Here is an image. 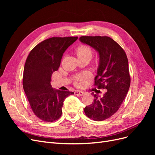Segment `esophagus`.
<instances>
[{
	"instance_id": "obj_1",
	"label": "esophagus",
	"mask_w": 155,
	"mask_h": 155,
	"mask_svg": "<svg viewBox=\"0 0 155 155\" xmlns=\"http://www.w3.org/2000/svg\"><path fill=\"white\" fill-rule=\"evenodd\" d=\"M74 94L76 95H78V96H83L85 94V92H83V91H76L74 92Z\"/></svg>"
}]
</instances>
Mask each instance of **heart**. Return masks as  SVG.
Instances as JSON below:
<instances>
[{
	"label": "heart",
	"mask_w": 155,
	"mask_h": 155,
	"mask_svg": "<svg viewBox=\"0 0 155 155\" xmlns=\"http://www.w3.org/2000/svg\"><path fill=\"white\" fill-rule=\"evenodd\" d=\"M76 53L78 57H83V56H91L92 55V50L86 45H81L77 49ZM85 78V75L84 74H79L76 76L74 78L75 82L78 85H80L82 83L83 79Z\"/></svg>",
	"instance_id": "b5f03b06"
}]
</instances>
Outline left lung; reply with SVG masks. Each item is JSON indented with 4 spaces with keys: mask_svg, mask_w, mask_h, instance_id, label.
<instances>
[{
    "mask_svg": "<svg viewBox=\"0 0 155 155\" xmlns=\"http://www.w3.org/2000/svg\"><path fill=\"white\" fill-rule=\"evenodd\" d=\"M81 43L90 46L99 55L94 85L106 89L101 97L93 92L92 104L84 111L89 118L103 121L118 110L128 92L130 83L129 63L125 51L109 37L82 36Z\"/></svg>",
    "mask_w": 155,
    "mask_h": 155,
    "instance_id": "left-lung-1",
    "label": "left lung"
}]
</instances>
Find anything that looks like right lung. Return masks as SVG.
<instances>
[{
    "label": "right lung",
    "mask_w": 155,
    "mask_h": 155,
    "mask_svg": "<svg viewBox=\"0 0 155 155\" xmlns=\"http://www.w3.org/2000/svg\"><path fill=\"white\" fill-rule=\"evenodd\" d=\"M78 38L51 37L35 46L28 56L23 72V88L33 112L44 121L58 120L62 114L64 99L74 94L52 88L50 81L53 72L60 66L64 52Z\"/></svg>",
    "instance_id": "add662e5"
}]
</instances>
